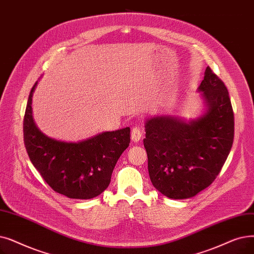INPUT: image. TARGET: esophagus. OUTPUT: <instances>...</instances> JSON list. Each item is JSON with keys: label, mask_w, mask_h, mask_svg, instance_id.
<instances>
[{"label": "esophagus", "mask_w": 254, "mask_h": 254, "mask_svg": "<svg viewBox=\"0 0 254 254\" xmlns=\"http://www.w3.org/2000/svg\"><path fill=\"white\" fill-rule=\"evenodd\" d=\"M130 137H131V140H133L134 142H139L140 139L142 138V130H141V128L138 127H135L131 128Z\"/></svg>", "instance_id": "esophagus-1"}]
</instances>
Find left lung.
Here are the masks:
<instances>
[{
	"instance_id": "left-lung-1",
	"label": "left lung",
	"mask_w": 254,
	"mask_h": 254,
	"mask_svg": "<svg viewBox=\"0 0 254 254\" xmlns=\"http://www.w3.org/2000/svg\"><path fill=\"white\" fill-rule=\"evenodd\" d=\"M198 91L206 110L186 121L172 116L146 120L143 144L150 181L172 199H186L211 185L228 157L235 135V117L224 83L206 67Z\"/></svg>"
}]
</instances>
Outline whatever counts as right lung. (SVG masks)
Wrapping results in <instances>:
<instances>
[{
    "label": "right lung",
    "mask_w": 254,
    "mask_h": 254,
    "mask_svg": "<svg viewBox=\"0 0 254 254\" xmlns=\"http://www.w3.org/2000/svg\"><path fill=\"white\" fill-rule=\"evenodd\" d=\"M31 89L24 118L28 156L42 179L59 194L73 199L101 195L111 182L115 165L129 145V127L103 131L79 142H63L46 136L32 116Z\"/></svg>",
    "instance_id": "obj_1"
}]
</instances>
